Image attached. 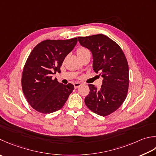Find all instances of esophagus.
<instances>
[{"label": "esophagus", "instance_id": "1", "mask_svg": "<svg viewBox=\"0 0 156 156\" xmlns=\"http://www.w3.org/2000/svg\"><path fill=\"white\" fill-rule=\"evenodd\" d=\"M81 85H82V83H80V82H75V83L74 84V86L75 88H78L79 87H80Z\"/></svg>", "mask_w": 156, "mask_h": 156}]
</instances>
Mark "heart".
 <instances>
[{"label":"heart","mask_w":156,"mask_h":156,"mask_svg":"<svg viewBox=\"0 0 156 156\" xmlns=\"http://www.w3.org/2000/svg\"><path fill=\"white\" fill-rule=\"evenodd\" d=\"M88 52H89V51H88L87 48H84V47H80L77 50V55H78V56H79V55H83L84 53H88Z\"/></svg>","instance_id":"heart-1"}]
</instances>
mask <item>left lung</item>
I'll use <instances>...</instances> for the list:
<instances>
[{
    "label": "left lung",
    "mask_w": 156,
    "mask_h": 156,
    "mask_svg": "<svg viewBox=\"0 0 156 156\" xmlns=\"http://www.w3.org/2000/svg\"><path fill=\"white\" fill-rule=\"evenodd\" d=\"M82 47L93 55V68L103 78L99 89L88 84L90 93L85 97L88 108L101 116L109 115L124 101L129 89V65L116 42L104 34L78 37Z\"/></svg>",
    "instance_id": "1"
}]
</instances>
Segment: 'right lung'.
Segmentation results:
<instances>
[{"instance_id":"obj_1","label":"right lung","mask_w":156,"mask_h":156,"mask_svg":"<svg viewBox=\"0 0 156 156\" xmlns=\"http://www.w3.org/2000/svg\"><path fill=\"white\" fill-rule=\"evenodd\" d=\"M77 38L46 40L33 48L24 66L21 86L29 104L40 113L51 114L62 109L74 85L63 84L53 79L60 72L65 57L74 49Z\"/></svg>"}]
</instances>
